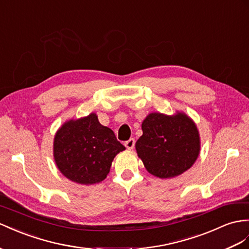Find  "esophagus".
Listing matches in <instances>:
<instances>
[{"mask_svg":"<svg viewBox=\"0 0 249 249\" xmlns=\"http://www.w3.org/2000/svg\"><path fill=\"white\" fill-rule=\"evenodd\" d=\"M135 139H129L128 141H126L124 143V145L127 149H133V147H135Z\"/></svg>","mask_w":249,"mask_h":249,"instance_id":"1","label":"esophagus"}]
</instances>
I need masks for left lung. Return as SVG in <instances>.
Here are the masks:
<instances>
[{
    "label": "left lung",
    "mask_w": 249,
    "mask_h": 249,
    "mask_svg": "<svg viewBox=\"0 0 249 249\" xmlns=\"http://www.w3.org/2000/svg\"><path fill=\"white\" fill-rule=\"evenodd\" d=\"M142 130L136 143L138 157L146 170L160 179L185 173L200 155L199 130L185 112H150L142 122Z\"/></svg>",
    "instance_id": "left-lung-1"
}]
</instances>
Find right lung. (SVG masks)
Returning <instances> with one entry per match:
<instances>
[{
    "mask_svg": "<svg viewBox=\"0 0 249 249\" xmlns=\"http://www.w3.org/2000/svg\"><path fill=\"white\" fill-rule=\"evenodd\" d=\"M123 150L113 131L102 125L94 112L67 120L53 139L56 167L67 179L82 185L105 180L114 157Z\"/></svg>",
    "mask_w": 249,
    "mask_h": 249,
    "instance_id": "right-lung-1",
    "label": "right lung"
}]
</instances>
